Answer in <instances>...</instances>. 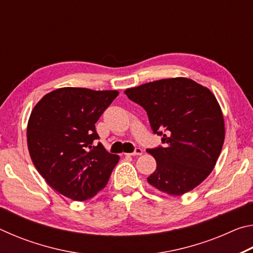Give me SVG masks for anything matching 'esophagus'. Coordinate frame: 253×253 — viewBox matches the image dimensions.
I'll return each mask as SVG.
<instances>
[{
	"label": "esophagus",
	"instance_id": "obj_1",
	"mask_svg": "<svg viewBox=\"0 0 253 253\" xmlns=\"http://www.w3.org/2000/svg\"><path fill=\"white\" fill-rule=\"evenodd\" d=\"M142 154H143V149L140 148V147H136L135 151L132 152V153H130L129 155H131V156H138V155H142Z\"/></svg>",
	"mask_w": 253,
	"mask_h": 253
}]
</instances>
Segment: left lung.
<instances>
[{
  "instance_id": "obj_1",
  "label": "left lung",
  "mask_w": 253,
  "mask_h": 253,
  "mask_svg": "<svg viewBox=\"0 0 253 253\" xmlns=\"http://www.w3.org/2000/svg\"><path fill=\"white\" fill-rule=\"evenodd\" d=\"M146 110L164 146L148 148L156 160L148 183L169 195H182L207 178L224 143V121L215 96L195 81L169 78L125 91Z\"/></svg>"
}]
</instances>
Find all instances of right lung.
<instances>
[{"instance_id": "add662e5", "label": "right lung", "mask_w": 253, "mask_h": 253, "mask_svg": "<svg viewBox=\"0 0 253 253\" xmlns=\"http://www.w3.org/2000/svg\"><path fill=\"white\" fill-rule=\"evenodd\" d=\"M117 96L116 90L66 87L46 93L33 108L27 129L30 156L60 194L85 201L108 183L119 156L95 144V124Z\"/></svg>"}]
</instances>
